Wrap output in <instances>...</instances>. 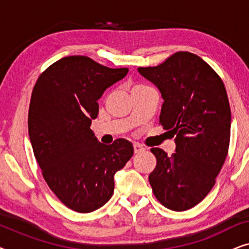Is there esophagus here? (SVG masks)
I'll return each instance as SVG.
<instances>
[{
	"mask_svg": "<svg viewBox=\"0 0 249 249\" xmlns=\"http://www.w3.org/2000/svg\"><path fill=\"white\" fill-rule=\"evenodd\" d=\"M134 151H135V153H141V152H144L145 148L142 147L141 144H138V142H135V144H134Z\"/></svg>",
	"mask_w": 249,
	"mask_h": 249,
	"instance_id": "esophagus-1",
	"label": "esophagus"
}]
</instances>
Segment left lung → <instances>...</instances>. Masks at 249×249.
I'll return each mask as SVG.
<instances>
[{
  "label": "left lung",
  "mask_w": 249,
  "mask_h": 249,
  "mask_svg": "<svg viewBox=\"0 0 249 249\" xmlns=\"http://www.w3.org/2000/svg\"><path fill=\"white\" fill-rule=\"evenodd\" d=\"M138 71L161 91L160 124L176 135L171 156L151 149L156 166L149 183L163 206L189 210L211 192L227 159L231 111L226 87L205 61L190 52H177Z\"/></svg>",
  "instance_id": "left-lung-1"
}]
</instances>
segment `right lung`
Listing matches in <instances>:
<instances>
[{"mask_svg": "<svg viewBox=\"0 0 249 249\" xmlns=\"http://www.w3.org/2000/svg\"><path fill=\"white\" fill-rule=\"evenodd\" d=\"M129 69H111L83 55L66 56L40 73L28 112L34 155L50 189L67 207L89 213L114 192V175L134 154L125 139L101 144L91 131L97 101Z\"/></svg>", "mask_w": 249, "mask_h": 249, "instance_id": "add662e5", "label": "right lung"}]
</instances>
